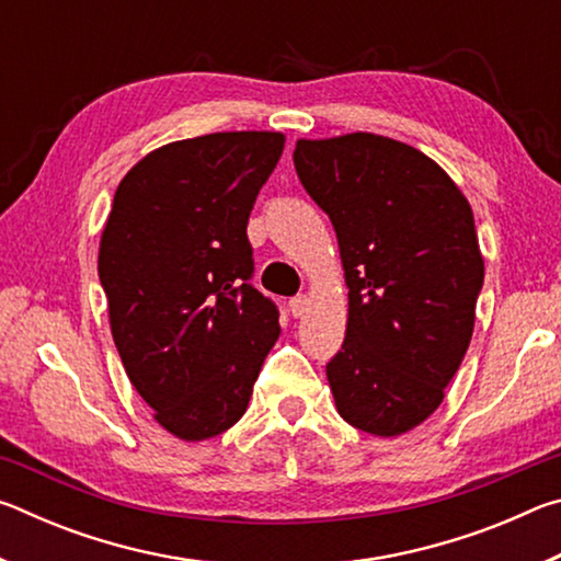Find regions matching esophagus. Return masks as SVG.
Instances as JSON below:
<instances>
[{"label":"esophagus","instance_id":"obj_1","mask_svg":"<svg viewBox=\"0 0 561 561\" xmlns=\"http://www.w3.org/2000/svg\"><path fill=\"white\" fill-rule=\"evenodd\" d=\"M289 311H291L294 319H301L309 311V299L304 297V294H299V297H291L289 299Z\"/></svg>","mask_w":561,"mask_h":561}]
</instances>
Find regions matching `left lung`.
Wrapping results in <instances>:
<instances>
[{
    "label": "left lung",
    "mask_w": 561,
    "mask_h": 561,
    "mask_svg": "<svg viewBox=\"0 0 561 561\" xmlns=\"http://www.w3.org/2000/svg\"><path fill=\"white\" fill-rule=\"evenodd\" d=\"M294 168L346 272V339L327 364L339 415L401 435L443 403L470 346L485 279L470 205L428 156L374 133L299 140Z\"/></svg>",
    "instance_id": "obj_1"
}]
</instances>
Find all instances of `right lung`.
Returning <instances> with one entry per match:
<instances>
[{"instance_id":"right-lung-1","label":"right lung","mask_w":561,"mask_h":561,"mask_svg":"<svg viewBox=\"0 0 561 561\" xmlns=\"http://www.w3.org/2000/svg\"><path fill=\"white\" fill-rule=\"evenodd\" d=\"M284 150L282 133L178 140L128 170L101 234L111 334L156 421L207 440L240 421L279 309L252 287L247 220Z\"/></svg>"}]
</instances>
